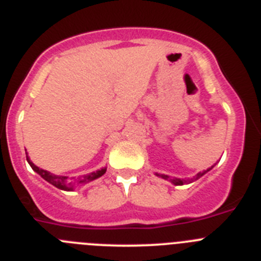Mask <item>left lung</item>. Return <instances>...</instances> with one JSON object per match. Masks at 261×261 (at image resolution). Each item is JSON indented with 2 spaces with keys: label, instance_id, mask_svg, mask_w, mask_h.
I'll return each mask as SVG.
<instances>
[{
  "label": "left lung",
  "instance_id": "left-lung-1",
  "mask_svg": "<svg viewBox=\"0 0 261 261\" xmlns=\"http://www.w3.org/2000/svg\"><path fill=\"white\" fill-rule=\"evenodd\" d=\"M208 170H210V169H208ZM208 170L203 171V173H199V174L196 175V177L191 178V179H179V178H170V177H169V175H165V174H160V177L164 178V179L170 180V182H171V183H174V185H185V183H189V182H191V180H195V179H198V178H200L201 175L205 174V173H206V171H208Z\"/></svg>",
  "mask_w": 261,
  "mask_h": 261
}]
</instances>
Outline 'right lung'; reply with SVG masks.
I'll list each match as a JSON object with an SVG mask.
<instances>
[{"label":"right lung","instance_id":"1","mask_svg":"<svg viewBox=\"0 0 261 261\" xmlns=\"http://www.w3.org/2000/svg\"><path fill=\"white\" fill-rule=\"evenodd\" d=\"M27 161L30 163V165H31V168L34 169L36 173H39L41 177L44 178L45 180H48L49 183H51L53 186H56L57 189H61V190H65V191H71L72 190V185L74 183H86V182H90V180H93L96 179V178L101 177L102 174H104L105 171H107V169H101V170L96 171V173H91V174H87V175H83V177H79V178H67V177H57V175H53L50 174V173H48L46 170H43V169L37 168L36 165H35L32 161H30V159H28L27 156Z\"/></svg>","mask_w":261,"mask_h":261}]
</instances>
